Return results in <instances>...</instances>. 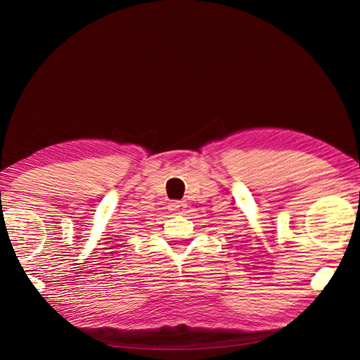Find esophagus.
Instances as JSON below:
<instances>
[{"mask_svg": "<svg viewBox=\"0 0 360 360\" xmlns=\"http://www.w3.org/2000/svg\"><path fill=\"white\" fill-rule=\"evenodd\" d=\"M186 202L184 201H176V202H172L171 204V210L174 212V213H177V214H181V213H184V210H186Z\"/></svg>", "mask_w": 360, "mask_h": 360, "instance_id": "obj_1", "label": "esophagus"}]
</instances>
